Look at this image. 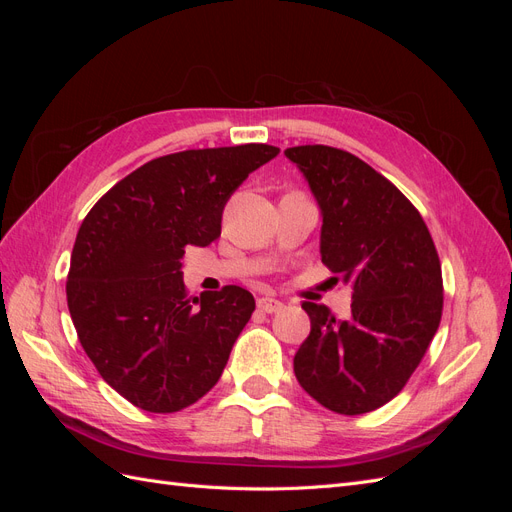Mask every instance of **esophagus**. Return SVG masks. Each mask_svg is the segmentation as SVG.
<instances>
[{
  "instance_id": "obj_1",
  "label": "esophagus",
  "mask_w": 512,
  "mask_h": 512,
  "mask_svg": "<svg viewBox=\"0 0 512 512\" xmlns=\"http://www.w3.org/2000/svg\"><path fill=\"white\" fill-rule=\"evenodd\" d=\"M282 307H284V303L277 301V299H271V297H260L258 299V309H260V312H265V314L280 312Z\"/></svg>"
}]
</instances>
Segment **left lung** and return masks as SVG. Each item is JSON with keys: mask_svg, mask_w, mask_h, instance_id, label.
I'll return each mask as SVG.
<instances>
[{"mask_svg": "<svg viewBox=\"0 0 512 512\" xmlns=\"http://www.w3.org/2000/svg\"><path fill=\"white\" fill-rule=\"evenodd\" d=\"M297 164L322 213V262L346 284V320L303 301L312 331L294 376L320 406L356 416L404 389L442 318V267L421 213L395 185L344 149L301 145Z\"/></svg>", "mask_w": 512, "mask_h": 512, "instance_id": "left-lung-1", "label": "left lung"}]
</instances>
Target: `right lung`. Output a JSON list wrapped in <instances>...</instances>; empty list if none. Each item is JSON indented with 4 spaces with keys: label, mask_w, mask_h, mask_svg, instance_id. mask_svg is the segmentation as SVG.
Masks as SVG:
<instances>
[{
    "label": "right lung",
    "mask_w": 512,
    "mask_h": 512,
    "mask_svg": "<svg viewBox=\"0 0 512 512\" xmlns=\"http://www.w3.org/2000/svg\"><path fill=\"white\" fill-rule=\"evenodd\" d=\"M280 149H188L136 168L91 207L66 282L76 335L108 386L136 408H188L220 380L252 318L241 286L188 297L185 247L220 237L230 194Z\"/></svg>",
    "instance_id": "1"
}]
</instances>
